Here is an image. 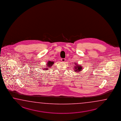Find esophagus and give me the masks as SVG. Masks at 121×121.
<instances>
[{"label": "esophagus", "mask_w": 121, "mask_h": 121, "mask_svg": "<svg viewBox=\"0 0 121 121\" xmlns=\"http://www.w3.org/2000/svg\"><path fill=\"white\" fill-rule=\"evenodd\" d=\"M61 61L62 62H64L65 61V59H61Z\"/></svg>", "instance_id": "1"}]
</instances>
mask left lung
I'll return each mask as SVG.
<instances>
[{"instance_id":"8db88e82","label":"left lung","mask_w":121,"mask_h":121,"mask_svg":"<svg viewBox=\"0 0 121 121\" xmlns=\"http://www.w3.org/2000/svg\"><path fill=\"white\" fill-rule=\"evenodd\" d=\"M76 64L75 66V69H74L75 71H76V72H78L79 71H81L82 70V66L79 65H78L76 64L77 63H75Z\"/></svg>"}]
</instances>
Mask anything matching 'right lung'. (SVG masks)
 <instances>
[{"instance_id":"obj_1","label":"right lung","mask_w":121,"mask_h":121,"mask_svg":"<svg viewBox=\"0 0 121 121\" xmlns=\"http://www.w3.org/2000/svg\"><path fill=\"white\" fill-rule=\"evenodd\" d=\"M54 62H51V61H48V62L47 64V68H45V69H45V70H47L48 68V67H52V66L53 65V64H54Z\"/></svg>"}]
</instances>
